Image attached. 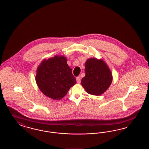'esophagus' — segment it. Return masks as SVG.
I'll use <instances>...</instances> for the list:
<instances>
[{
	"mask_svg": "<svg viewBox=\"0 0 149 149\" xmlns=\"http://www.w3.org/2000/svg\"><path fill=\"white\" fill-rule=\"evenodd\" d=\"M76 80H77V83H80V81H81V80H80V77H77L76 78Z\"/></svg>",
	"mask_w": 149,
	"mask_h": 149,
	"instance_id": "esophagus-1",
	"label": "esophagus"
}]
</instances>
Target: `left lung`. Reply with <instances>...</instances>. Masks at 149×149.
<instances>
[{"mask_svg": "<svg viewBox=\"0 0 149 149\" xmlns=\"http://www.w3.org/2000/svg\"><path fill=\"white\" fill-rule=\"evenodd\" d=\"M85 76L82 78L81 84L90 94L100 95L111 84L112 72L102 60L88 59L85 64Z\"/></svg>", "mask_w": 149, "mask_h": 149, "instance_id": "8db88e82", "label": "left lung"}]
</instances>
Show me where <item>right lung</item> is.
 Segmentation results:
<instances>
[{"label": "right lung", "instance_id": "obj_1", "mask_svg": "<svg viewBox=\"0 0 149 149\" xmlns=\"http://www.w3.org/2000/svg\"><path fill=\"white\" fill-rule=\"evenodd\" d=\"M72 69L63 56H55L43 60L38 66L36 81L45 95L55 100L62 99L77 83Z\"/></svg>", "mask_w": 149, "mask_h": 149}]
</instances>
